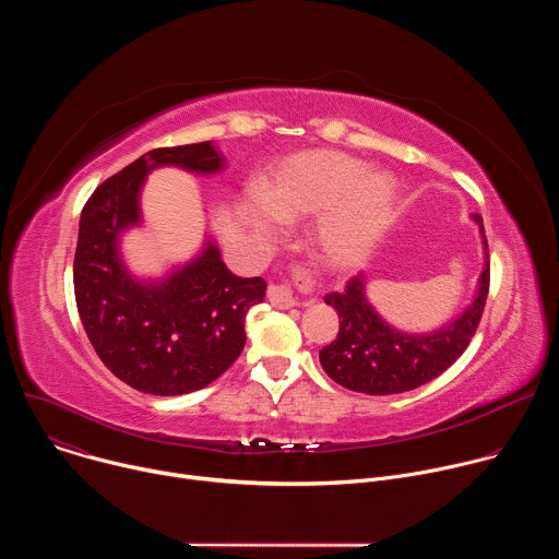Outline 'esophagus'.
<instances>
[{"label":"esophagus","instance_id":"esophagus-1","mask_svg":"<svg viewBox=\"0 0 559 559\" xmlns=\"http://www.w3.org/2000/svg\"><path fill=\"white\" fill-rule=\"evenodd\" d=\"M294 283H296V287L302 289V292H309V289H311V276H309L305 270H296V272H294ZM267 298H270V302H272L274 307H278V309H289V307H296V305H298V300H296V296H294V292H292L289 285H270Z\"/></svg>","mask_w":559,"mask_h":559}]
</instances>
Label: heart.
I'll return each instance as SVG.
<instances>
[{"instance_id":"obj_1","label":"heart","mask_w":559,"mask_h":559,"mask_svg":"<svg viewBox=\"0 0 559 559\" xmlns=\"http://www.w3.org/2000/svg\"><path fill=\"white\" fill-rule=\"evenodd\" d=\"M261 201L243 205L246 223L272 234L276 218L318 221V250L332 270L369 259L393 223L397 183L384 170L336 150H302L281 162L259 186Z\"/></svg>"}]
</instances>
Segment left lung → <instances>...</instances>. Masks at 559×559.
<instances>
[{
  "instance_id": "8db88e82",
  "label": "left lung",
  "mask_w": 559,
  "mask_h": 559,
  "mask_svg": "<svg viewBox=\"0 0 559 559\" xmlns=\"http://www.w3.org/2000/svg\"><path fill=\"white\" fill-rule=\"evenodd\" d=\"M480 227L485 267L466 309L427 334H412L389 325L367 298V281L354 276L345 292L325 296L341 318L336 341L321 349L318 358L325 373L345 389L391 395L418 389L447 371L468 347L480 323L489 294V246L480 214H471Z\"/></svg>"
}]
</instances>
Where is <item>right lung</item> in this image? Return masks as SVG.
I'll list each match as a JSON object with an SVG mask.
<instances>
[{"instance_id":"obj_1","label":"right lung","mask_w":559,"mask_h":559,"mask_svg":"<svg viewBox=\"0 0 559 559\" xmlns=\"http://www.w3.org/2000/svg\"><path fill=\"white\" fill-rule=\"evenodd\" d=\"M212 141L156 147L104 181L79 218L74 298L102 362L126 384L152 395L207 386L246 347V316L267 283L227 270L207 234L201 252L162 278H136L121 254V234L139 227L141 190L156 168L216 175Z\"/></svg>"}]
</instances>
